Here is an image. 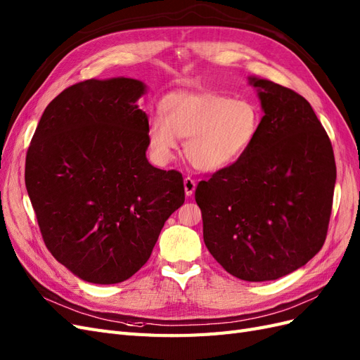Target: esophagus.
<instances>
[{"mask_svg":"<svg viewBox=\"0 0 360 360\" xmlns=\"http://www.w3.org/2000/svg\"><path fill=\"white\" fill-rule=\"evenodd\" d=\"M184 190H186L187 196H191V194L194 193V190H196V182H194V179H191L190 176H187L186 179H184Z\"/></svg>","mask_w":360,"mask_h":360,"instance_id":"1","label":"esophagus"}]
</instances>
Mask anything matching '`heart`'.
<instances>
[{"mask_svg":"<svg viewBox=\"0 0 360 360\" xmlns=\"http://www.w3.org/2000/svg\"><path fill=\"white\" fill-rule=\"evenodd\" d=\"M148 128V143L157 162L172 161L184 145L187 160L202 172H219L238 162L259 136L262 112L249 98L233 99L214 91H170L158 104Z\"/></svg>","mask_w":360,"mask_h":360,"instance_id":"1","label":"heart"}]
</instances>
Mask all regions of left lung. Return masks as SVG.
Segmentation results:
<instances>
[{
    "instance_id": "obj_1",
    "label": "left lung",
    "mask_w": 360,
    "mask_h": 360,
    "mask_svg": "<svg viewBox=\"0 0 360 360\" xmlns=\"http://www.w3.org/2000/svg\"><path fill=\"white\" fill-rule=\"evenodd\" d=\"M264 110L253 148L200 181L203 241L232 276L276 281L321 250L332 214L335 155L309 102L294 90L249 77Z\"/></svg>"
}]
</instances>
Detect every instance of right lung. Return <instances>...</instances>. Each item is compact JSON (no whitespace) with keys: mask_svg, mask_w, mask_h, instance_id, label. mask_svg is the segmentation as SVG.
<instances>
[{"mask_svg":"<svg viewBox=\"0 0 360 360\" xmlns=\"http://www.w3.org/2000/svg\"><path fill=\"white\" fill-rule=\"evenodd\" d=\"M146 86L86 79L49 102L25 160V187L48 250L90 283L129 279L186 200L182 174L146 158Z\"/></svg>","mask_w":360,"mask_h":360,"instance_id":"obj_1","label":"right lung"}]
</instances>
